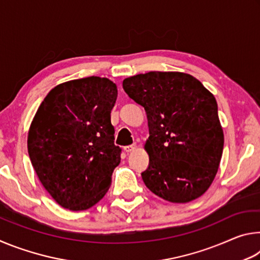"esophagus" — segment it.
<instances>
[{
    "mask_svg": "<svg viewBox=\"0 0 260 260\" xmlns=\"http://www.w3.org/2000/svg\"><path fill=\"white\" fill-rule=\"evenodd\" d=\"M136 149V144H132V146H127V147H125V151L127 152V153H129V152H133L134 150Z\"/></svg>",
    "mask_w": 260,
    "mask_h": 260,
    "instance_id": "34e87169",
    "label": "esophagus"
}]
</instances>
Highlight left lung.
Instances as JSON below:
<instances>
[{"instance_id":"obj_1","label":"left lung","mask_w":260,"mask_h":260,"mask_svg":"<svg viewBox=\"0 0 260 260\" xmlns=\"http://www.w3.org/2000/svg\"><path fill=\"white\" fill-rule=\"evenodd\" d=\"M122 88L147 112L144 184L172 203L199 199L213 182L223 150L213 94L182 72L136 74L126 78Z\"/></svg>"}]
</instances>
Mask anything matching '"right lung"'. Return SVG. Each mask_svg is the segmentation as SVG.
<instances>
[{
  "mask_svg": "<svg viewBox=\"0 0 260 260\" xmlns=\"http://www.w3.org/2000/svg\"><path fill=\"white\" fill-rule=\"evenodd\" d=\"M118 96L108 78L60 83L42 101L29 126L28 155L57 204L83 211L103 199L119 165L111 110Z\"/></svg>",
  "mask_w": 260,
  "mask_h": 260,
  "instance_id": "1",
  "label": "right lung"
}]
</instances>
